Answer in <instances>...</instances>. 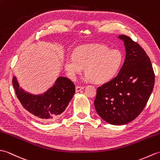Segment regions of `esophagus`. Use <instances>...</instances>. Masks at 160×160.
<instances>
[{"label": "esophagus", "mask_w": 160, "mask_h": 160, "mask_svg": "<svg viewBox=\"0 0 160 160\" xmlns=\"http://www.w3.org/2000/svg\"><path fill=\"white\" fill-rule=\"evenodd\" d=\"M84 87H80V86H76V93H78V92H79L80 91H81V90H82V89H84Z\"/></svg>", "instance_id": "obj_1"}]
</instances>
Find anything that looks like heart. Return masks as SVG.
Returning a JSON list of instances; mask_svg holds the SVG:
<instances>
[{
	"label": "heart",
	"mask_w": 160,
	"mask_h": 160,
	"mask_svg": "<svg viewBox=\"0 0 160 160\" xmlns=\"http://www.w3.org/2000/svg\"><path fill=\"white\" fill-rule=\"evenodd\" d=\"M123 62L124 55L120 50L99 44L82 45L75 49L73 55L66 58L64 69L74 80L85 67V79L105 83L116 76Z\"/></svg>",
	"instance_id": "b5f03b06"
}]
</instances>
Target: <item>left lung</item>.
I'll return each instance as SVG.
<instances>
[{
	"label": "left lung",
	"mask_w": 160,
	"mask_h": 160,
	"mask_svg": "<svg viewBox=\"0 0 160 160\" xmlns=\"http://www.w3.org/2000/svg\"><path fill=\"white\" fill-rule=\"evenodd\" d=\"M125 60L117 76L97 89L95 108L100 117L113 125L132 121L143 111L153 89L155 74L145 51L125 35Z\"/></svg>",
	"instance_id": "left-lung-1"
}]
</instances>
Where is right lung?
I'll return each instance as SVG.
<instances>
[{
    "mask_svg": "<svg viewBox=\"0 0 160 160\" xmlns=\"http://www.w3.org/2000/svg\"><path fill=\"white\" fill-rule=\"evenodd\" d=\"M12 84L24 108L42 122H53L58 118L75 94L72 81L62 76L58 78L52 87L40 94H32L24 90L16 76L13 78Z\"/></svg>",
    "mask_w": 160,
    "mask_h": 160,
    "instance_id": "obj_1",
    "label": "right lung"
}]
</instances>
